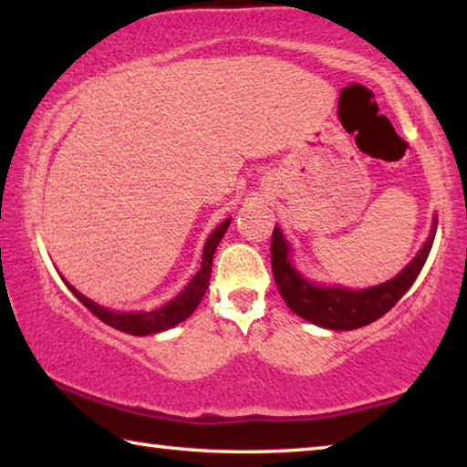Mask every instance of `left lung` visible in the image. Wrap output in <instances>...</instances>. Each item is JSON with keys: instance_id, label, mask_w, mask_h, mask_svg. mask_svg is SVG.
I'll return each mask as SVG.
<instances>
[{"instance_id": "left-lung-1", "label": "left lung", "mask_w": 467, "mask_h": 467, "mask_svg": "<svg viewBox=\"0 0 467 467\" xmlns=\"http://www.w3.org/2000/svg\"><path fill=\"white\" fill-rule=\"evenodd\" d=\"M434 233H437V216L432 218L431 233L420 251L391 280L368 288H346L339 284L329 286V284L313 282L303 272H298L295 259H292L295 251L284 236L282 228L275 224L272 234V270L275 286L290 311L305 321L334 331L365 327L383 317L412 286L432 249Z\"/></svg>"}]
</instances>
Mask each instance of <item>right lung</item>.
<instances>
[{"label":"right lung","mask_w":467,"mask_h":467,"mask_svg":"<svg viewBox=\"0 0 467 467\" xmlns=\"http://www.w3.org/2000/svg\"><path fill=\"white\" fill-rule=\"evenodd\" d=\"M231 220L233 218L223 220V223H220L214 231H212L208 239H205L203 251H202V267L197 270L193 278L187 282V286L181 290L177 296H172L169 303L158 306V309H152V311L107 309V306L94 303L92 298L84 296L82 292L76 290L66 278H61V280L66 282V286L74 292V296L80 300L86 309L97 315L100 321H105L107 326L125 331V334H131V336L161 334V331H167L171 327L179 326V323L185 321L187 317H192V313L197 309V305L202 303V298L210 284V272H212V259H214V251L218 247V243L223 241L226 228L231 226Z\"/></svg>","instance_id":"right-lung-1"}]
</instances>
